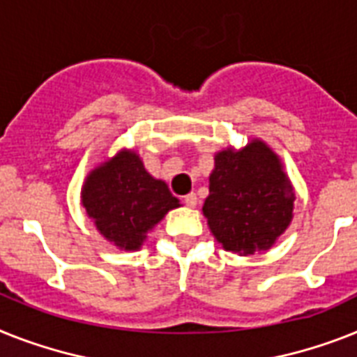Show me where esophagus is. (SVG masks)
I'll list each match as a JSON object with an SVG mask.
<instances>
[{
    "label": "esophagus",
    "mask_w": 357,
    "mask_h": 357,
    "mask_svg": "<svg viewBox=\"0 0 357 357\" xmlns=\"http://www.w3.org/2000/svg\"><path fill=\"white\" fill-rule=\"evenodd\" d=\"M197 202H199V197H197V193H188V195L184 197V204L190 206V208H195Z\"/></svg>",
    "instance_id": "esophagus-1"
}]
</instances>
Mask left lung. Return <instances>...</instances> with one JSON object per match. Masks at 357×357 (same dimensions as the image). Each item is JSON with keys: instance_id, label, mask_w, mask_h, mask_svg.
Masks as SVG:
<instances>
[{"instance_id": "8db88e82", "label": "left lung", "mask_w": 357, "mask_h": 357, "mask_svg": "<svg viewBox=\"0 0 357 357\" xmlns=\"http://www.w3.org/2000/svg\"><path fill=\"white\" fill-rule=\"evenodd\" d=\"M294 200L296 193L279 157L255 138L238 151L228 147L215 155L202 211L222 248L252 255L272 248L288 228Z\"/></svg>"}]
</instances>
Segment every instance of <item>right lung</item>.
I'll list each match as a JSON object with an SVG mask.
<instances>
[{"label":"right lung","mask_w":357,"mask_h":357,"mask_svg":"<svg viewBox=\"0 0 357 357\" xmlns=\"http://www.w3.org/2000/svg\"><path fill=\"white\" fill-rule=\"evenodd\" d=\"M82 206L109 243L131 252L140 250L147 231L181 204L166 182L146 172L137 153L122 149L87 175Z\"/></svg>","instance_id":"right-lung-1"}]
</instances>
